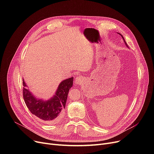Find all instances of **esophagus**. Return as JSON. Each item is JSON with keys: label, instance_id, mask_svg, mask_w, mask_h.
<instances>
[{"label": "esophagus", "instance_id": "1", "mask_svg": "<svg viewBox=\"0 0 154 154\" xmlns=\"http://www.w3.org/2000/svg\"><path fill=\"white\" fill-rule=\"evenodd\" d=\"M83 82V78L81 76H78L74 81V83L77 85H80Z\"/></svg>", "mask_w": 154, "mask_h": 154}]
</instances>
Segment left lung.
Listing matches in <instances>:
<instances>
[{
  "label": "left lung",
  "instance_id": "8db88e82",
  "mask_svg": "<svg viewBox=\"0 0 154 154\" xmlns=\"http://www.w3.org/2000/svg\"><path fill=\"white\" fill-rule=\"evenodd\" d=\"M120 34V35H121V36H122V38H124V37H123V36H122V35H121V34ZM124 42H125V44H126V45H127V43H126V42H125V40H124Z\"/></svg>",
  "mask_w": 154,
  "mask_h": 154
}]
</instances>
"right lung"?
I'll list each match as a JSON object with an SVG mask.
<instances>
[{"mask_svg": "<svg viewBox=\"0 0 154 154\" xmlns=\"http://www.w3.org/2000/svg\"><path fill=\"white\" fill-rule=\"evenodd\" d=\"M73 81L74 77L63 80L59 85L55 95L47 101L37 100L26 88V83L23 81V97L27 108L32 114L47 123L56 122L62 116Z\"/></svg>", "mask_w": 154, "mask_h": 154, "instance_id": "add662e5", "label": "right lung"}]
</instances>
